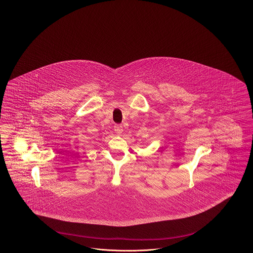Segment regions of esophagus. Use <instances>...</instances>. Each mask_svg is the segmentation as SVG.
Masks as SVG:
<instances>
[{"label": "esophagus", "instance_id": "1", "mask_svg": "<svg viewBox=\"0 0 253 253\" xmlns=\"http://www.w3.org/2000/svg\"><path fill=\"white\" fill-rule=\"evenodd\" d=\"M114 130H115L116 133H118V134H121L122 132L123 131V127L122 125H119V124H117L114 126Z\"/></svg>", "mask_w": 253, "mask_h": 253}]
</instances>
